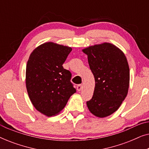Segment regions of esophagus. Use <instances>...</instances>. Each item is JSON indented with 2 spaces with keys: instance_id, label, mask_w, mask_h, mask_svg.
<instances>
[{
  "instance_id": "1",
  "label": "esophagus",
  "mask_w": 149,
  "mask_h": 149,
  "mask_svg": "<svg viewBox=\"0 0 149 149\" xmlns=\"http://www.w3.org/2000/svg\"><path fill=\"white\" fill-rule=\"evenodd\" d=\"M82 89H83L82 85H78L77 86V91H81V90H82Z\"/></svg>"
}]
</instances>
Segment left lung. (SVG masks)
I'll use <instances>...</instances> for the list:
<instances>
[{"mask_svg":"<svg viewBox=\"0 0 149 149\" xmlns=\"http://www.w3.org/2000/svg\"><path fill=\"white\" fill-rule=\"evenodd\" d=\"M95 78L92 98L87 102L95 117H107L117 111L127 96L130 68L124 53L115 45L103 42L82 49Z\"/></svg>","mask_w":149,"mask_h":149,"instance_id":"1","label":"left lung"}]
</instances>
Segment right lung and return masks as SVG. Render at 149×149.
Masks as SVG:
<instances>
[{
    "label": "right lung",
    "instance_id": "right-lung-1",
    "mask_svg": "<svg viewBox=\"0 0 149 149\" xmlns=\"http://www.w3.org/2000/svg\"><path fill=\"white\" fill-rule=\"evenodd\" d=\"M72 49L47 42L30 54L26 70V86L34 107L47 117L56 116L66 105L76 89L71 73L63 68Z\"/></svg>",
    "mask_w": 149,
    "mask_h": 149
}]
</instances>
